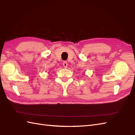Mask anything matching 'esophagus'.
<instances>
[{
  "mask_svg": "<svg viewBox=\"0 0 135 135\" xmlns=\"http://www.w3.org/2000/svg\"><path fill=\"white\" fill-rule=\"evenodd\" d=\"M63 66L65 68H66L68 67V63H67L66 61H64V62H63Z\"/></svg>",
  "mask_w": 135,
  "mask_h": 135,
  "instance_id": "esophagus-1",
  "label": "esophagus"
}]
</instances>
